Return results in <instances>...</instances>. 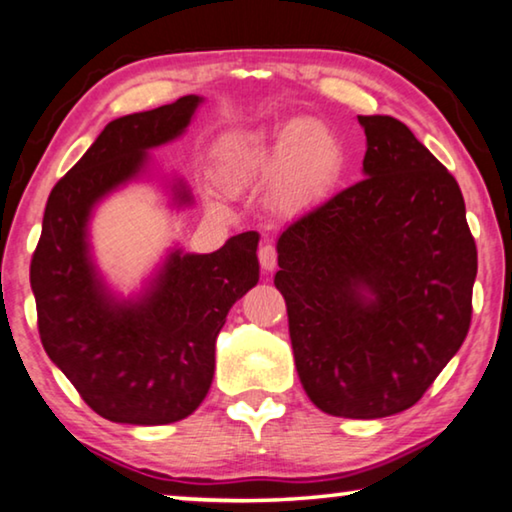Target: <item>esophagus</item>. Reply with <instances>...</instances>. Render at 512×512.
Returning <instances> with one entry per match:
<instances>
[{"label": "esophagus", "mask_w": 512, "mask_h": 512, "mask_svg": "<svg viewBox=\"0 0 512 512\" xmlns=\"http://www.w3.org/2000/svg\"><path fill=\"white\" fill-rule=\"evenodd\" d=\"M259 264H262L264 271H273L278 266V248L273 246V243H264L262 248H259Z\"/></svg>", "instance_id": "esophagus-1"}]
</instances>
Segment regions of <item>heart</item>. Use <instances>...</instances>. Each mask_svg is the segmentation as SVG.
<instances>
[{"mask_svg":"<svg viewBox=\"0 0 512 512\" xmlns=\"http://www.w3.org/2000/svg\"><path fill=\"white\" fill-rule=\"evenodd\" d=\"M338 163L331 135L312 121H294L273 137L227 144L218 156V177L227 186L278 179L282 204H301L324 186Z\"/></svg>","mask_w":512,"mask_h":512,"instance_id":"1","label":"heart"}]
</instances>
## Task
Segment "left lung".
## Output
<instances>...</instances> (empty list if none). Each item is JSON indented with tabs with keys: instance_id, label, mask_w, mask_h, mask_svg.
<instances>
[{
	"instance_id": "8db88e82",
	"label": "left lung",
	"mask_w": 512,
	"mask_h": 512,
	"mask_svg": "<svg viewBox=\"0 0 512 512\" xmlns=\"http://www.w3.org/2000/svg\"><path fill=\"white\" fill-rule=\"evenodd\" d=\"M358 121L365 179L280 234L273 282L308 398L384 418L414 407L462 347L478 253L453 174L402 121Z\"/></svg>"
}]
</instances>
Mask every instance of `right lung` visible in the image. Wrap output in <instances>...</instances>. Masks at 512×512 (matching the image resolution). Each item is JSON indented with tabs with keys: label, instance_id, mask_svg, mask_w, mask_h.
Returning a JSON list of instances; mask_svg holds the SVG:
<instances>
[{
	"label": "right lung",
	"instance_id": "add662e5",
	"mask_svg": "<svg viewBox=\"0 0 512 512\" xmlns=\"http://www.w3.org/2000/svg\"><path fill=\"white\" fill-rule=\"evenodd\" d=\"M197 105L200 96H183L110 121L45 204L29 269L38 335L80 398L114 423L167 425L193 414L209 393L227 312L259 280L257 232L211 255L177 250L133 303L110 299L89 262L91 207L142 170L144 151L181 135ZM179 200H190L186 190Z\"/></svg>",
	"mask_w": 512,
	"mask_h": 512
}]
</instances>
